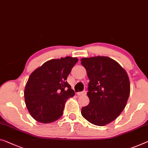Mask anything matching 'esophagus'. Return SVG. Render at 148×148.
<instances>
[{
  "label": "esophagus",
  "instance_id": "obj_1",
  "mask_svg": "<svg viewBox=\"0 0 148 148\" xmlns=\"http://www.w3.org/2000/svg\"><path fill=\"white\" fill-rule=\"evenodd\" d=\"M86 91H83V92H78V95H79V96H84V95H86Z\"/></svg>",
  "mask_w": 148,
  "mask_h": 148
}]
</instances>
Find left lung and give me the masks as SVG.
I'll use <instances>...</instances> for the list:
<instances>
[{
    "mask_svg": "<svg viewBox=\"0 0 148 148\" xmlns=\"http://www.w3.org/2000/svg\"><path fill=\"white\" fill-rule=\"evenodd\" d=\"M86 68L89 104L81 114L88 122L99 126L115 120L125 108L130 93V84L125 70L113 59L94 56L81 59Z\"/></svg>",
    "mask_w": 148,
    "mask_h": 148,
    "instance_id": "obj_1",
    "label": "left lung"
}]
</instances>
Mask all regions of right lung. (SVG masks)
I'll return each instance as SVG.
<instances>
[{
	"mask_svg": "<svg viewBox=\"0 0 148 148\" xmlns=\"http://www.w3.org/2000/svg\"><path fill=\"white\" fill-rule=\"evenodd\" d=\"M78 61L70 56L52 59L30 74L24 95L26 108L34 120L47 123L62 115L66 102L75 95L66 80Z\"/></svg>",
	"mask_w": 148,
	"mask_h": 148,
	"instance_id": "right-lung-1",
	"label": "right lung"
}]
</instances>
